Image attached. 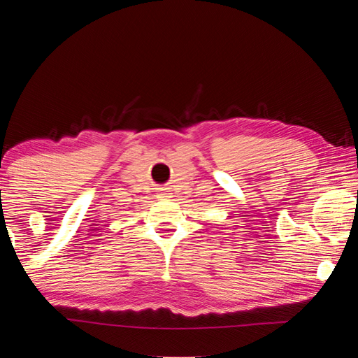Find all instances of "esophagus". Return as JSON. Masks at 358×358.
Returning a JSON list of instances; mask_svg holds the SVG:
<instances>
[{"label": "esophagus", "instance_id": "obj_1", "mask_svg": "<svg viewBox=\"0 0 358 358\" xmlns=\"http://www.w3.org/2000/svg\"><path fill=\"white\" fill-rule=\"evenodd\" d=\"M159 197L166 199V197H171V196H169V192H167V191H162V192H159Z\"/></svg>", "mask_w": 358, "mask_h": 358}]
</instances>
